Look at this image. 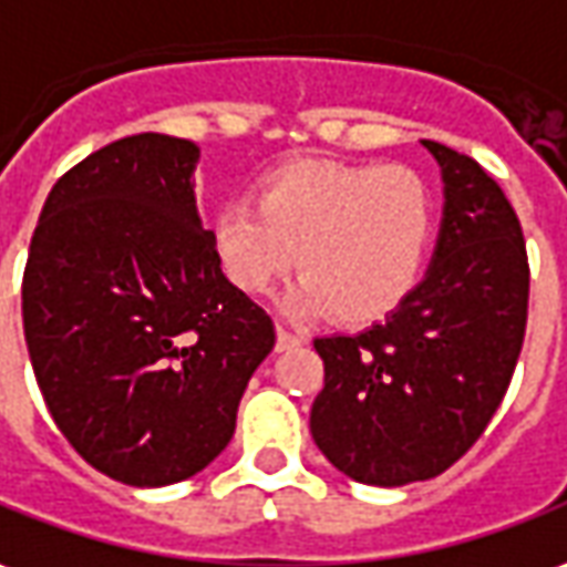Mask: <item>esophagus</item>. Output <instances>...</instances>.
Masks as SVG:
<instances>
[{
	"mask_svg": "<svg viewBox=\"0 0 567 567\" xmlns=\"http://www.w3.org/2000/svg\"><path fill=\"white\" fill-rule=\"evenodd\" d=\"M299 342H302L299 336H292L290 330H284V327H277V351H290V349H296Z\"/></svg>",
	"mask_w": 567,
	"mask_h": 567,
	"instance_id": "obj_1",
	"label": "esophagus"
}]
</instances>
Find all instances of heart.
<instances>
[{
    "mask_svg": "<svg viewBox=\"0 0 567 567\" xmlns=\"http://www.w3.org/2000/svg\"><path fill=\"white\" fill-rule=\"evenodd\" d=\"M209 244L240 292H268L299 261L306 277L290 308L361 327L392 315L416 287L432 244V194L404 166L299 159L268 172L256 203L218 206Z\"/></svg>",
    "mask_w": 567,
    "mask_h": 567,
    "instance_id": "obj_1",
    "label": "heart"
}]
</instances>
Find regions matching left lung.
<instances>
[{"label":"left lung","instance_id":"1","mask_svg":"<svg viewBox=\"0 0 567 567\" xmlns=\"http://www.w3.org/2000/svg\"><path fill=\"white\" fill-rule=\"evenodd\" d=\"M439 163L441 225L423 280L354 336H321L311 439L361 485L435 478L470 451L509 389L528 323V256L513 206L478 163Z\"/></svg>","mask_w":567,"mask_h":567}]
</instances>
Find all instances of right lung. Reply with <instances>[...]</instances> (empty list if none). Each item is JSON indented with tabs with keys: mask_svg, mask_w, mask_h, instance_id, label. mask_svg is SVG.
Instances as JSON below:
<instances>
[{
	"mask_svg": "<svg viewBox=\"0 0 567 567\" xmlns=\"http://www.w3.org/2000/svg\"><path fill=\"white\" fill-rule=\"evenodd\" d=\"M200 147L159 132L58 178L23 271L39 392L76 454L132 487L185 482L234 435L275 323L218 268Z\"/></svg>",
	"mask_w": 567,
	"mask_h": 567,
	"instance_id": "obj_1",
	"label": "right lung"
}]
</instances>
